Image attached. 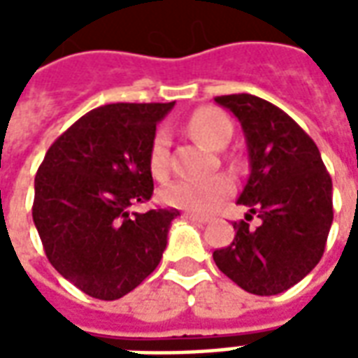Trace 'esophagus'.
Segmentation results:
<instances>
[{
	"label": "esophagus",
	"instance_id": "1",
	"mask_svg": "<svg viewBox=\"0 0 358 358\" xmlns=\"http://www.w3.org/2000/svg\"><path fill=\"white\" fill-rule=\"evenodd\" d=\"M184 218H186V220H192V222H195V224H205V222H207V218L205 217H195V215H184Z\"/></svg>",
	"mask_w": 358,
	"mask_h": 358
}]
</instances>
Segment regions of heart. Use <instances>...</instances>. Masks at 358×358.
I'll return each mask as SVG.
<instances>
[{
	"label": "heart",
	"instance_id": "b5f03b06",
	"mask_svg": "<svg viewBox=\"0 0 358 358\" xmlns=\"http://www.w3.org/2000/svg\"><path fill=\"white\" fill-rule=\"evenodd\" d=\"M187 130L195 140L209 149H222L232 138V122L224 113L203 107L197 109L187 120ZM149 171L153 178L166 180L171 174V157H169V138L163 132L155 134L148 153ZM232 180L226 174H215L201 180H178L163 192V201L176 209L205 215L224 201L232 194Z\"/></svg>",
	"mask_w": 358,
	"mask_h": 358
}]
</instances>
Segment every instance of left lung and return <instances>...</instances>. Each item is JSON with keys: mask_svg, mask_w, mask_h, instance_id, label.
I'll list each match as a JSON object with an SVG mask.
<instances>
[{"mask_svg": "<svg viewBox=\"0 0 358 358\" xmlns=\"http://www.w3.org/2000/svg\"><path fill=\"white\" fill-rule=\"evenodd\" d=\"M215 101L241 122L251 172L238 197L249 213L234 222L236 238L213 259L241 289L276 295L322 259L334 220L331 178L315 141L276 105L251 94ZM253 216L259 218L257 229L247 222Z\"/></svg>", "mask_w": 358, "mask_h": 358, "instance_id": "left-lung-1", "label": "left lung"}]
</instances>
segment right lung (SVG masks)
<instances>
[{
	"instance_id": "right-lung-1",
	"label": "right lung",
	"mask_w": 358,
	"mask_h": 358,
	"mask_svg": "<svg viewBox=\"0 0 358 358\" xmlns=\"http://www.w3.org/2000/svg\"><path fill=\"white\" fill-rule=\"evenodd\" d=\"M172 103L90 110L51 143L34 180L32 218L59 274L103 301L120 299L161 263L180 213L132 207L153 195L148 153Z\"/></svg>"
}]
</instances>
